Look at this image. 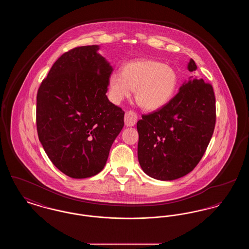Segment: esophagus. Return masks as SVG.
Instances as JSON below:
<instances>
[{"mask_svg":"<svg viewBox=\"0 0 249 249\" xmlns=\"http://www.w3.org/2000/svg\"><path fill=\"white\" fill-rule=\"evenodd\" d=\"M136 122H137V114L132 110L127 111L125 113V125L127 127H132L135 125Z\"/></svg>","mask_w":249,"mask_h":249,"instance_id":"1","label":"esophagus"}]
</instances>
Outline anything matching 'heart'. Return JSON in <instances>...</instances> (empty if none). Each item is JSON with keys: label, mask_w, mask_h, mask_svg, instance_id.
I'll return each instance as SVG.
<instances>
[{"label": "heart", "mask_w": 249, "mask_h": 249, "mask_svg": "<svg viewBox=\"0 0 249 249\" xmlns=\"http://www.w3.org/2000/svg\"><path fill=\"white\" fill-rule=\"evenodd\" d=\"M178 75L172 67L151 59L127 63L120 73H112L109 90L119 102L134 90L137 104L146 110H157L167 105L177 91Z\"/></svg>", "instance_id": "b5f03b06"}]
</instances>
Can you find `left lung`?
Segmentation results:
<instances>
[{"label": "left lung", "instance_id": "8db88e82", "mask_svg": "<svg viewBox=\"0 0 249 249\" xmlns=\"http://www.w3.org/2000/svg\"><path fill=\"white\" fill-rule=\"evenodd\" d=\"M188 69H197L192 59ZM214 125L212 85L196 78L183 84L167 105L142 115L137 122L138 160L142 171L163 181L188 175L205 153Z\"/></svg>", "mask_w": 249, "mask_h": 249}]
</instances>
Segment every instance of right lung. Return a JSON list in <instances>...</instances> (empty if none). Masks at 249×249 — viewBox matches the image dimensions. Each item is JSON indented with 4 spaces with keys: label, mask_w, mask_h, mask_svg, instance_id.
Listing matches in <instances>:
<instances>
[{
    "label": "right lung",
    "mask_w": 249,
    "mask_h": 249,
    "mask_svg": "<svg viewBox=\"0 0 249 249\" xmlns=\"http://www.w3.org/2000/svg\"><path fill=\"white\" fill-rule=\"evenodd\" d=\"M98 49L77 47L62 54L36 97L39 141L52 163L71 178L99 174L124 126V111L106 94L113 68Z\"/></svg>",
    "instance_id": "add662e5"
}]
</instances>
